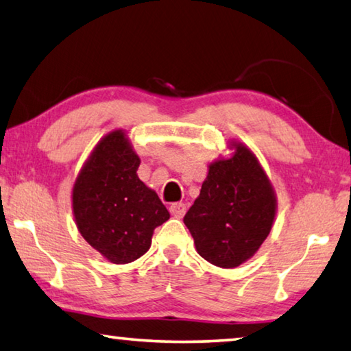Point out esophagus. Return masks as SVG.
Instances as JSON below:
<instances>
[{
  "mask_svg": "<svg viewBox=\"0 0 351 351\" xmlns=\"http://www.w3.org/2000/svg\"><path fill=\"white\" fill-rule=\"evenodd\" d=\"M170 213L176 218H182L186 213V204L184 203H173L170 206Z\"/></svg>",
  "mask_w": 351,
  "mask_h": 351,
  "instance_id": "obj_1",
  "label": "esophagus"
}]
</instances>
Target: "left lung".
Wrapping results in <instances>:
<instances>
[{
	"label": "left lung",
	"mask_w": 351,
	"mask_h": 351,
	"mask_svg": "<svg viewBox=\"0 0 351 351\" xmlns=\"http://www.w3.org/2000/svg\"><path fill=\"white\" fill-rule=\"evenodd\" d=\"M229 159L209 165L199 197L184 217L201 257L219 268L251 258L269 235L276 197L254 153L234 144Z\"/></svg>",
	"instance_id": "left-lung-1"
}]
</instances>
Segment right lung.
I'll return each instance as SVG.
<instances>
[{"label": "right lung", "mask_w": 351, "mask_h": 351, "mask_svg": "<svg viewBox=\"0 0 351 351\" xmlns=\"http://www.w3.org/2000/svg\"><path fill=\"white\" fill-rule=\"evenodd\" d=\"M139 156L122 130L99 142L73 189L77 228L111 263H130L152 245L153 230L170 218L156 192L136 170Z\"/></svg>", "instance_id": "obj_1"}]
</instances>
